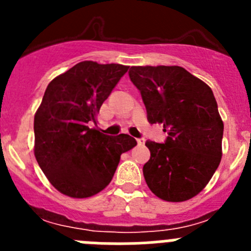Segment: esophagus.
<instances>
[{
    "instance_id": "esophagus-1",
    "label": "esophagus",
    "mask_w": 251,
    "mask_h": 251,
    "mask_svg": "<svg viewBox=\"0 0 251 251\" xmlns=\"http://www.w3.org/2000/svg\"><path fill=\"white\" fill-rule=\"evenodd\" d=\"M137 143H138L139 146H145V143H146V139L143 138V137H141V138H137Z\"/></svg>"
}]
</instances>
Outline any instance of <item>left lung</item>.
Returning <instances> with one entry per match:
<instances>
[{
    "label": "left lung",
    "mask_w": 251,
    "mask_h": 251,
    "mask_svg": "<svg viewBox=\"0 0 251 251\" xmlns=\"http://www.w3.org/2000/svg\"><path fill=\"white\" fill-rule=\"evenodd\" d=\"M151 124H163L165 143L147 141L143 176L151 191L181 202L203 190L221 161L224 123L207 84L181 66H132Z\"/></svg>",
    "instance_id": "obj_1"
}]
</instances>
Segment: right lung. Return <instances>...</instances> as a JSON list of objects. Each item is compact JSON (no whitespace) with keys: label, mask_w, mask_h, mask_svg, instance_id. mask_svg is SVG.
Here are the masks:
<instances>
[{"label":"right lung","mask_w":251,"mask_h":251,"mask_svg":"<svg viewBox=\"0 0 251 251\" xmlns=\"http://www.w3.org/2000/svg\"><path fill=\"white\" fill-rule=\"evenodd\" d=\"M128 66L81 61L51 80L34 121L35 157L57 191L75 199L98 194L109 185L121 154L137 141L108 136L97 114Z\"/></svg>","instance_id":"obj_1"}]
</instances>
